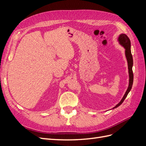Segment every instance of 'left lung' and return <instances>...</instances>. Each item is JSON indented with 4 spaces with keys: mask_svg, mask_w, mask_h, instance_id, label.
I'll return each instance as SVG.
<instances>
[{
    "mask_svg": "<svg viewBox=\"0 0 146 146\" xmlns=\"http://www.w3.org/2000/svg\"><path fill=\"white\" fill-rule=\"evenodd\" d=\"M117 41L119 43V44L125 48V55L127 64H128V69H129V86H128L125 93L124 94V95H123L121 100L112 109L116 108L123 103V100H125V99L127 98L128 94H129V92L130 91L132 85H133V71H132V67H133V56H132L131 52L130 40L129 38V37H128L125 34L121 33V35H119V36L117 38Z\"/></svg>",
    "mask_w": 146,
    "mask_h": 146,
    "instance_id": "left-lung-1",
    "label": "left lung"
}]
</instances>
